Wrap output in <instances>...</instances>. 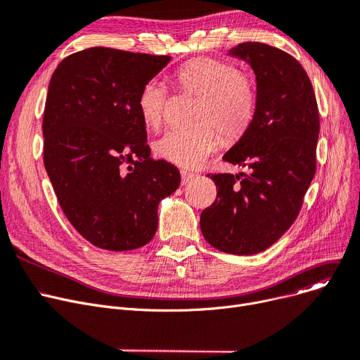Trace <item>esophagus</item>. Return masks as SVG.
Returning a JSON list of instances; mask_svg holds the SVG:
<instances>
[{"label": "esophagus", "mask_w": 360, "mask_h": 360, "mask_svg": "<svg viewBox=\"0 0 360 360\" xmlns=\"http://www.w3.org/2000/svg\"><path fill=\"white\" fill-rule=\"evenodd\" d=\"M181 176H182V184H188L190 181H193L195 178V174H193V172L182 170L181 172Z\"/></svg>", "instance_id": "obj_1"}]
</instances>
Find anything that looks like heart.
Masks as SVG:
<instances>
[{
	"label": "heart",
	"instance_id": "b5f03b06",
	"mask_svg": "<svg viewBox=\"0 0 360 360\" xmlns=\"http://www.w3.org/2000/svg\"><path fill=\"white\" fill-rule=\"evenodd\" d=\"M178 89L198 97L191 129H170L154 143V153L167 163L184 169L198 167L225 138L241 135L253 120L257 94L255 82L222 60L198 57L174 73ZM167 91L159 81H148L138 94V113L148 128H159L166 115Z\"/></svg>",
	"mask_w": 360,
	"mask_h": 360
}]
</instances>
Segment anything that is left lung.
Listing matches in <instances>:
<instances>
[{"instance_id":"8db88e82","label":"left lung","mask_w":360,"mask_h":360,"mask_svg":"<svg viewBox=\"0 0 360 360\" xmlns=\"http://www.w3.org/2000/svg\"><path fill=\"white\" fill-rule=\"evenodd\" d=\"M229 54L252 66L257 104L224 160L250 174L212 175L217 195L201 212L200 228L214 248L250 256L283 237L302 209L316 170L319 112L307 73L288 53L244 42Z\"/></svg>"}]
</instances>
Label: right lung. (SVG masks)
Masks as SVG:
<instances>
[{
  "instance_id": "1",
  "label": "right lung",
  "mask_w": 360,
  "mask_h": 360,
  "mask_svg": "<svg viewBox=\"0 0 360 360\" xmlns=\"http://www.w3.org/2000/svg\"><path fill=\"white\" fill-rule=\"evenodd\" d=\"M170 56L105 46L75 53L54 70L46 94L44 165L69 222L103 250L151 241L159 202L181 184L176 166L150 158L136 100Z\"/></svg>"
}]
</instances>
